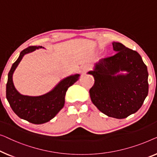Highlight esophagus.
Segmentation results:
<instances>
[{
    "mask_svg": "<svg viewBox=\"0 0 157 157\" xmlns=\"http://www.w3.org/2000/svg\"><path fill=\"white\" fill-rule=\"evenodd\" d=\"M90 70V67L87 65H82L80 69H79V72H81V73L82 74H85L86 72L87 71V70Z\"/></svg>",
    "mask_w": 157,
    "mask_h": 157,
    "instance_id": "34e87169",
    "label": "esophagus"
}]
</instances>
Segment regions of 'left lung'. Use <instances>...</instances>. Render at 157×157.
<instances>
[{"label":"left lung","mask_w":157,"mask_h":157,"mask_svg":"<svg viewBox=\"0 0 157 157\" xmlns=\"http://www.w3.org/2000/svg\"><path fill=\"white\" fill-rule=\"evenodd\" d=\"M116 53L101 59L88 72L94 84L90 90L92 103L108 117L124 119L135 113L149 91L147 65L135 50L113 42ZM125 71L126 74H118Z\"/></svg>","instance_id":"obj_1"}]
</instances>
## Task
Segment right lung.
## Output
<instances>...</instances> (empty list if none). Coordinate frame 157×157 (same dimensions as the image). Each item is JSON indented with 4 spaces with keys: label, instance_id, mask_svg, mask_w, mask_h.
Returning <instances> with one entry per match:
<instances>
[{
    "label": "right lung",
    "instance_id": "right-lung-1",
    "mask_svg": "<svg viewBox=\"0 0 157 157\" xmlns=\"http://www.w3.org/2000/svg\"><path fill=\"white\" fill-rule=\"evenodd\" d=\"M40 48H44L42 46H30L21 51L18 58L13 64L8 72L6 84V98L13 111L20 118L35 124L48 122L56 117L64 107L67 89L78 80L79 77V74L67 77L62 79L51 91L40 96L23 95L19 93L13 85V72L25 54Z\"/></svg>",
    "mask_w": 157,
    "mask_h": 157
}]
</instances>
